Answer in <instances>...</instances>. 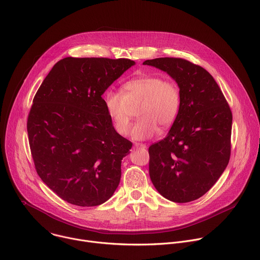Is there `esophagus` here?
Returning a JSON list of instances; mask_svg holds the SVG:
<instances>
[{"label": "esophagus", "instance_id": "esophagus-1", "mask_svg": "<svg viewBox=\"0 0 260 260\" xmlns=\"http://www.w3.org/2000/svg\"><path fill=\"white\" fill-rule=\"evenodd\" d=\"M135 146L138 148H146V144H143V143H136Z\"/></svg>", "mask_w": 260, "mask_h": 260}]
</instances>
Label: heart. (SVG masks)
Returning a JSON list of instances; mask_svg holds the SVG:
<instances>
[{
    "label": "heart",
    "instance_id": "b5f03b06",
    "mask_svg": "<svg viewBox=\"0 0 260 260\" xmlns=\"http://www.w3.org/2000/svg\"><path fill=\"white\" fill-rule=\"evenodd\" d=\"M104 104L115 131L122 136L128 134L132 109L139 106L140 118L131 135L135 140H146L158 132V126L168 128L176 121L182 107V92L175 80L148 75L125 82L122 93L108 90Z\"/></svg>",
    "mask_w": 260,
    "mask_h": 260
}]
</instances>
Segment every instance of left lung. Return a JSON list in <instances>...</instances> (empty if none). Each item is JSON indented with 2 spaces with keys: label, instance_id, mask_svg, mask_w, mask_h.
Masks as SVG:
<instances>
[{
  "label": "left lung",
  "instance_id": "8db88e82",
  "mask_svg": "<svg viewBox=\"0 0 260 260\" xmlns=\"http://www.w3.org/2000/svg\"><path fill=\"white\" fill-rule=\"evenodd\" d=\"M176 80L182 107L168 136L152 144L149 175L157 191L175 203L196 201L208 192L229 165L233 113L211 74L179 57L147 59Z\"/></svg>",
  "mask_w": 260,
  "mask_h": 260
}]
</instances>
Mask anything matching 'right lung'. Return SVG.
<instances>
[{
	"instance_id": "obj_1",
	"label": "right lung",
	"mask_w": 260,
	"mask_h": 260,
	"mask_svg": "<svg viewBox=\"0 0 260 260\" xmlns=\"http://www.w3.org/2000/svg\"><path fill=\"white\" fill-rule=\"evenodd\" d=\"M134 64L127 58L66 57L34 96L26 128L35 169L69 204L99 206L118 186L133 143L115 131L102 94Z\"/></svg>"
}]
</instances>
